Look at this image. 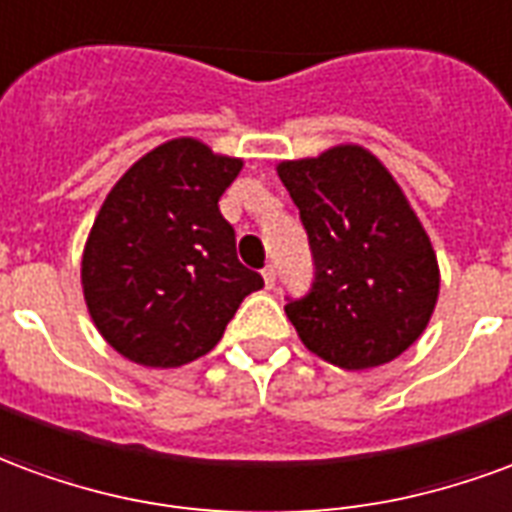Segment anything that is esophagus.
<instances>
[{
  "mask_svg": "<svg viewBox=\"0 0 512 512\" xmlns=\"http://www.w3.org/2000/svg\"><path fill=\"white\" fill-rule=\"evenodd\" d=\"M261 278H264V286H267V289H272V286H275V267H272V264H267V267L261 270Z\"/></svg>",
  "mask_w": 512,
  "mask_h": 512,
  "instance_id": "1",
  "label": "esophagus"
}]
</instances>
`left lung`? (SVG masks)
<instances>
[{
    "label": "left lung",
    "instance_id": "obj_1",
    "mask_svg": "<svg viewBox=\"0 0 512 512\" xmlns=\"http://www.w3.org/2000/svg\"><path fill=\"white\" fill-rule=\"evenodd\" d=\"M278 177L313 253L311 292L286 302L300 341L346 371L395 360L439 297L436 253L404 190L357 144L283 160Z\"/></svg>",
    "mask_w": 512,
    "mask_h": 512
}]
</instances>
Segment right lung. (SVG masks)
Returning <instances> with one entry per match:
<instances>
[{
	"instance_id": "1",
	"label": "right lung",
	"mask_w": 512,
	"mask_h": 512,
	"mask_svg": "<svg viewBox=\"0 0 512 512\" xmlns=\"http://www.w3.org/2000/svg\"><path fill=\"white\" fill-rule=\"evenodd\" d=\"M240 169V158L174 138L111 188L89 231L81 286L92 322L122 357L149 368L193 363L264 286L237 259L218 207Z\"/></svg>"
}]
</instances>
